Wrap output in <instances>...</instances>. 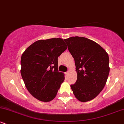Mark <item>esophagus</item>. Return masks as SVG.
I'll return each instance as SVG.
<instances>
[{
  "label": "esophagus",
  "mask_w": 124,
  "mask_h": 124,
  "mask_svg": "<svg viewBox=\"0 0 124 124\" xmlns=\"http://www.w3.org/2000/svg\"><path fill=\"white\" fill-rule=\"evenodd\" d=\"M69 71H68V72H66V73H65V74H66V76H68V75H69Z\"/></svg>",
  "instance_id": "34e87169"
}]
</instances>
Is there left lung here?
Returning a JSON list of instances; mask_svg holds the SVG:
<instances>
[{
  "label": "left lung",
  "instance_id": "1",
  "mask_svg": "<svg viewBox=\"0 0 124 124\" xmlns=\"http://www.w3.org/2000/svg\"><path fill=\"white\" fill-rule=\"evenodd\" d=\"M64 41L76 66L77 80L70 85L73 94L81 102L92 100L106 84L109 72L108 55L99 44L88 38L72 37Z\"/></svg>",
  "mask_w": 124,
  "mask_h": 124
}]
</instances>
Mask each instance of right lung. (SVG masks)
I'll return each instance as SVG.
<instances>
[{
  "instance_id": "right-lung-1",
  "label": "right lung",
  "mask_w": 124,
  "mask_h": 124,
  "mask_svg": "<svg viewBox=\"0 0 124 124\" xmlns=\"http://www.w3.org/2000/svg\"><path fill=\"white\" fill-rule=\"evenodd\" d=\"M66 49L62 38H51L35 41L23 53L21 77L35 99L49 102L56 97L65 80L64 73L58 72V58Z\"/></svg>"
}]
</instances>
